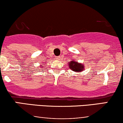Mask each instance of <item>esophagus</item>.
Here are the masks:
<instances>
[{"label":"esophagus","instance_id":"34e87169","mask_svg":"<svg viewBox=\"0 0 123 123\" xmlns=\"http://www.w3.org/2000/svg\"><path fill=\"white\" fill-rule=\"evenodd\" d=\"M57 59H59V58H60V57H57Z\"/></svg>","mask_w":123,"mask_h":123}]
</instances>
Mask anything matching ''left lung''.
Here are the masks:
<instances>
[{"mask_svg":"<svg viewBox=\"0 0 123 123\" xmlns=\"http://www.w3.org/2000/svg\"><path fill=\"white\" fill-rule=\"evenodd\" d=\"M69 66L70 69H71L74 72H80L82 71L84 68V66L81 63H79L74 61L72 60L71 62H69Z\"/></svg>","mask_w":123,"mask_h":123,"instance_id":"left-lung-1","label":"left lung"}]
</instances>
